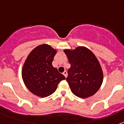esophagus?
Wrapping results in <instances>:
<instances>
[{
    "label": "esophagus",
    "mask_w": 124,
    "mask_h": 124,
    "mask_svg": "<svg viewBox=\"0 0 124 124\" xmlns=\"http://www.w3.org/2000/svg\"><path fill=\"white\" fill-rule=\"evenodd\" d=\"M63 75H64V77L66 78L67 77V76H68V73H67L66 71H64V73H63Z\"/></svg>",
    "instance_id": "esophagus-1"
}]
</instances>
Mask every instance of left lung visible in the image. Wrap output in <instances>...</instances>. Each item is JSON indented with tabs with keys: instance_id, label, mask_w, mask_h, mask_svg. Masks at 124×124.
<instances>
[{
	"instance_id": "8db88e82",
	"label": "left lung",
	"mask_w": 124,
	"mask_h": 124,
	"mask_svg": "<svg viewBox=\"0 0 124 124\" xmlns=\"http://www.w3.org/2000/svg\"><path fill=\"white\" fill-rule=\"evenodd\" d=\"M64 52L71 64L66 80L72 93L82 98L93 96L100 89L104 80L98 58L84 46H78L74 49H65Z\"/></svg>"
}]
</instances>
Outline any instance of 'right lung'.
Here are the masks:
<instances>
[{
  "label": "right lung",
  "instance_id": "add662e5",
  "mask_svg": "<svg viewBox=\"0 0 124 124\" xmlns=\"http://www.w3.org/2000/svg\"><path fill=\"white\" fill-rule=\"evenodd\" d=\"M57 50L48 44L38 46L30 53L22 68V78L31 93L46 97L56 91L58 83L66 77L52 65Z\"/></svg>",
  "mask_w": 124,
  "mask_h": 124
}]
</instances>
